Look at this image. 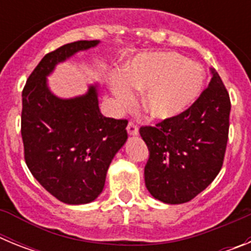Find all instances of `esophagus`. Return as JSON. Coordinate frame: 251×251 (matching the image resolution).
<instances>
[{
  "instance_id": "esophagus-1",
  "label": "esophagus",
  "mask_w": 251,
  "mask_h": 251,
  "mask_svg": "<svg viewBox=\"0 0 251 251\" xmlns=\"http://www.w3.org/2000/svg\"><path fill=\"white\" fill-rule=\"evenodd\" d=\"M127 130L129 134H132V136H137V134H138V126H137L133 121H129V123H128L127 126Z\"/></svg>"
}]
</instances>
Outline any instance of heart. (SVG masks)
<instances>
[{
    "label": "heart",
    "instance_id": "1",
    "mask_svg": "<svg viewBox=\"0 0 251 251\" xmlns=\"http://www.w3.org/2000/svg\"><path fill=\"white\" fill-rule=\"evenodd\" d=\"M203 84L201 68L176 54H148L136 57L121 79L113 83L117 98L126 105L134 101L133 90L147 89L146 110L159 119L172 118L191 105Z\"/></svg>",
    "mask_w": 251,
    "mask_h": 251
}]
</instances>
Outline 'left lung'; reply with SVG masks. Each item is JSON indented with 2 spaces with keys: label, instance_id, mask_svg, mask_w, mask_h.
<instances>
[{
  "label": "left lung",
  "instance_id": "8db88e82",
  "mask_svg": "<svg viewBox=\"0 0 251 251\" xmlns=\"http://www.w3.org/2000/svg\"><path fill=\"white\" fill-rule=\"evenodd\" d=\"M231 103L220 75L191 106L156 126H142L150 157L145 181L154 199L183 203L202 192L220 172L229 138Z\"/></svg>",
  "mask_w": 251,
  "mask_h": 251
}]
</instances>
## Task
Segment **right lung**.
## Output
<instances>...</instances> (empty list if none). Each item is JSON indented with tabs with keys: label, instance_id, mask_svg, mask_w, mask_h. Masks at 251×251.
I'll return each mask as SVG.
<instances>
[{
	"label": "right lung",
	"instance_id": "obj_1",
	"mask_svg": "<svg viewBox=\"0 0 251 251\" xmlns=\"http://www.w3.org/2000/svg\"><path fill=\"white\" fill-rule=\"evenodd\" d=\"M98 41L60 46L41 59L22 90L24 157L32 176L57 200L80 205L103 191L113 157L127 141V119L106 118L97 89L75 99H59L46 85L54 66Z\"/></svg>",
	"mask_w": 251,
	"mask_h": 251
}]
</instances>
